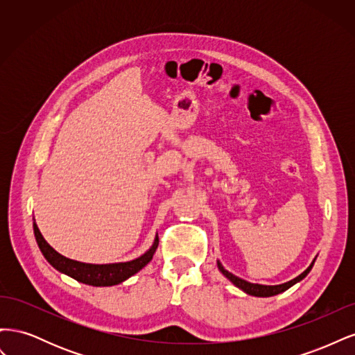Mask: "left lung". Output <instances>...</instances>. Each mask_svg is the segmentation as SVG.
Instances as JSON below:
<instances>
[{
	"mask_svg": "<svg viewBox=\"0 0 355 355\" xmlns=\"http://www.w3.org/2000/svg\"><path fill=\"white\" fill-rule=\"evenodd\" d=\"M314 262H315V261H313V263H311L302 274L297 275L296 278H293V280H290V282H287V283H284V284H278V286H263V284H253V283L245 282V280H243V278L235 277L234 274L228 272V271L225 270V268L222 266L220 262H218V268H219V271H220L225 277H227L231 283H234L235 286L240 287V288L243 290V292H245L247 295L259 296V297H268V296H274V295H278V293H283L284 290H287L288 287H292V286L296 284L297 282L304 280V278L308 275V272L311 271V268H313Z\"/></svg>",
	"mask_w": 355,
	"mask_h": 355,
	"instance_id": "8db88e82",
	"label": "left lung"
}]
</instances>
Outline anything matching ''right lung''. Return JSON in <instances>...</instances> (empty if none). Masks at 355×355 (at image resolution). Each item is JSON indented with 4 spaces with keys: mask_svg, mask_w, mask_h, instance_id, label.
I'll return each instance as SVG.
<instances>
[{
    "mask_svg": "<svg viewBox=\"0 0 355 355\" xmlns=\"http://www.w3.org/2000/svg\"><path fill=\"white\" fill-rule=\"evenodd\" d=\"M34 234H35V240L41 253L44 254L47 262L53 268H56L58 271L75 278V280L80 283L90 284V286H115V284L123 283L128 277H132L136 272L141 271L142 268L153 259V256L158 247V237H157L151 249L135 261L121 262V263L93 265V263H83V262L72 261L58 253L44 240V237H42L35 222H34Z\"/></svg>",
    "mask_w": 355,
    "mask_h": 355,
    "instance_id": "obj_1",
    "label": "right lung"
}]
</instances>
